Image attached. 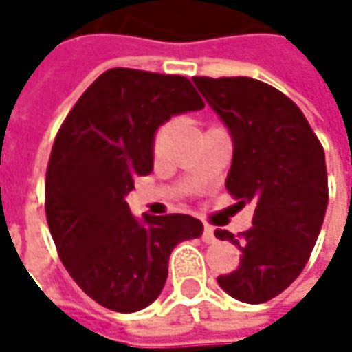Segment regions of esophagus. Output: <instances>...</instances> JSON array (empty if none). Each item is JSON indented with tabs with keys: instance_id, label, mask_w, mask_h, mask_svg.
I'll list each match as a JSON object with an SVG mask.
<instances>
[{
	"instance_id": "1",
	"label": "esophagus",
	"mask_w": 352,
	"mask_h": 352,
	"mask_svg": "<svg viewBox=\"0 0 352 352\" xmlns=\"http://www.w3.org/2000/svg\"><path fill=\"white\" fill-rule=\"evenodd\" d=\"M201 239H204V243H216V230H214V226H204V234H201Z\"/></svg>"
}]
</instances>
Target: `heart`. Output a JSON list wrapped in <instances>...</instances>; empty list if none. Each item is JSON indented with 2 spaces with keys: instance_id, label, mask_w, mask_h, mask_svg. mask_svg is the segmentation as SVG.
Returning a JSON list of instances; mask_svg holds the SVG:
<instances>
[{
  "instance_id": "obj_1",
  "label": "heart",
  "mask_w": 352,
  "mask_h": 352,
  "mask_svg": "<svg viewBox=\"0 0 352 352\" xmlns=\"http://www.w3.org/2000/svg\"><path fill=\"white\" fill-rule=\"evenodd\" d=\"M165 136H167V126H163V128L157 132V136H155V151H159V148H161V144H163Z\"/></svg>"
}]
</instances>
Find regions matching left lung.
I'll use <instances>...</instances> for the list:
<instances>
[{
  "mask_svg": "<svg viewBox=\"0 0 352 352\" xmlns=\"http://www.w3.org/2000/svg\"><path fill=\"white\" fill-rule=\"evenodd\" d=\"M226 124L234 153L226 179L239 208H252V228L216 239L241 248V265L220 275L239 302L263 304L287 289L316 245L326 206L324 148L306 116L279 89L250 77H193Z\"/></svg>",
  "mask_w": 352,
  "mask_h": 352,
  "instance_id": "obj_1",
  "label": "left lung"
}]
</instances>
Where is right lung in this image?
<instances>
[{"instance_id": "right-lung-1", "label": "right lung", "mask_w": 352, "mask_h": 352, "mask_svg": "<svg viewBox=\"0 0 352 352\" xmlns=\"http://www.w3.org/2000/svg\"><path fill=\"white\" fill-rule=\"evenodd\" d=\"M204 100L187 77L138 69L100 75L65 118L46 169V220L75 283L107 310L130 314L165 287L171 250L201 236L187 214L136 220L126 195L153 171L155 132Z\"/></svg>"}]
</instances>
